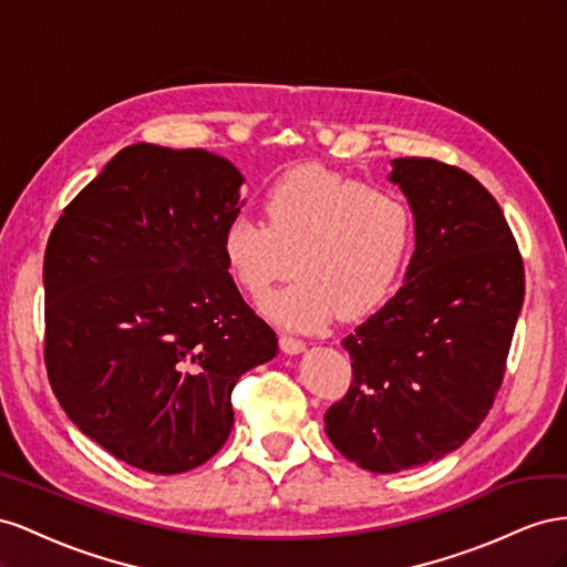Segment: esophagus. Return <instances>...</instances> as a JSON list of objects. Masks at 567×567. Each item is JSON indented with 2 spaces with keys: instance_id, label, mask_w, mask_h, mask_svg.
Here are the masks:
<instances>
[{
  "instance_id": "esophagus-1",
  "label": "esophagus",
  "mask_w": 567,
  "mask_h": 567,
  "mask_svg": "<svg viewBox=\"0 0 567 567\" xmlns=\"http://www.w3.org/2000/svg\"><path fill=\"white\" fill-rule=\"evenodd\" d=\"M280 349L285 353H301L306 349V342L299 337H292V334H280Z\"/></svg>"
}]
</instances>
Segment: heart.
Returning a JSON list of instances; mask_svg holds the SVG:
<instances>
[{"instance_id":"obj_1","label":"heart","mask_w":567,"mask_h":567,"mask_svg":"<svg viewBox=\"0 0 567 567\" xmlns=\"http://www.w3.org/2000/svg\"><path fill=\"white\" fill-rule=\"evenodd\" d=\"M266 223L225 220L220 256L241 292L258 299L295 270L299 278L264 299V311L299 330L339 313L365 318L399 282L413 245V208L394 187L309 164L280 175L264 194Z\"/></svg>"}]
</instances>
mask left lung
Instances as JSON below:
<instances>
[{
  "label": "left lung",
  "instance_id": "1",
  "mask_svg": "<svg viewBox=\"0 0 567 567\" xmlns=\"http://www.w3.org/2000/svg\"><path fill=\"white\" fill-rule=\"evenodd\" d=\"M392 166L415 251L399 292L342 339L353 380L326 413L339 454L382 475L440 461L480 427L525 299L523 256L492 194L434 158Z\"/></svg>",
  "mask_w": 567,
  "mask_h": 567
}]
</instances>
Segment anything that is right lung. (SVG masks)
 I'll return each mask as SVG.
<instances>
[{"label": "right lung", "mask_w": 567, "mask_h": 567, "mask_svg": "<svg viewBox=\"0 0 567 567\" xmlns=\"http://www.w3.org/2000/svg\"><path fill=\"white\" fill-rule=\"evenodd\" d=\"M245 183L204 150L131 144L63 208L44 251V363L111 456L177 475L216 456L233 386L278 353L220 256Z\"/></svg>", "instance_id": "add662e5"}]
</instances>
